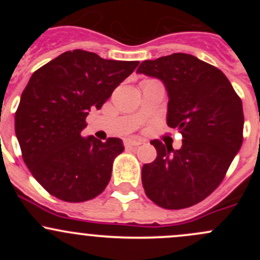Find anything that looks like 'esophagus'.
<instances>
[{
    "mask_svg": "<svg viewBox=\"0 0 260 260\" xmlns=\"http://www.w3.org/2000/svg\"><path fill=\"white\" fill-rule=\"evenodd\" d=\"M124 146L127 147V148H132V147L140 146V142H138V141H135V140H125Z\"/></svg>",
    "mask_w": 260,
    "mask_h": 260,
    "instance_id": "obj_1",
    "label": "esophagus"
}]
</instances>
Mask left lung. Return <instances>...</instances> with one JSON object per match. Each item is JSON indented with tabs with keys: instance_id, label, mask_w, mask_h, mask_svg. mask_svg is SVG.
<instances>
[{
	"instance_id": "1",
	"label": "left lung",
	"mask_w": 260,
	"mask_h": 260,
	"mask_svg": "<svg viewBox=\"0 0 260 260\" xmlns=\"http://www.w3.org/2000/svg\"><path fill=\"white\" fill-rule=\"evenodd\" d=\"M137 73L165 84L167 124L183 138L180 149L152 141L157 157L142 167L145 192L164 209L190 208L220 185L242 147V99L221 70L190 54L145 60Z\"/></svg>"
}]
</instances>
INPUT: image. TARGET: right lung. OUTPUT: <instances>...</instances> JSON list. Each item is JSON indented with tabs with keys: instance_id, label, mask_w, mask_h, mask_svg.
Masks as SVG:
<instances>
[{
	"instance_id": "right-lung-1",
	"label": "right lung",
	"mask_w": 260,
	"mask_h": 260,
	"mask_svg": "<svg viewBox=\"0 0 260 260\" xmlns=\"http://www.w3.org/2000/svg\"><path fill=\"white\" fill-rule=\"evenodd\" d=\"M140 61L107 60L85 50L62 52L36 70L21 94L15 132L22 158L50 195L68 203L104 191L122 140L81 137L90 109H101Z\"/></svg>"
}]
</instances>
